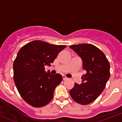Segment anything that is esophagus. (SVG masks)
<instances>
[{
    "label": "esophagus",
    "mask_w": 122,
    "mask_h": 122,
    "mask_svg": "<svg viewBox=\"0 0 122 122\" xmlns=\"http://www.w3.org/2000/svg\"><path fill=\"white\" fill-rule=\"evenodd\" d=\"M63 79L64 80H67V79H68V78H67V77H66L65 76H63Z\"/></svg>",
    "instance_id": "obj_1"
}]
</instances>
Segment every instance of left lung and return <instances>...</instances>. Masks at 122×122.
I'll return each instance as SVG.
<instances>
[{"label": "left lung", "instance_id": "1", "mask_svg": "<svg viewBox=\"0 0 122 122\" xmlns=\"http://www.w3.org/2000/svg\"><path fill=\"white\" fill-rule=\"evenodd\" d=\"M82 60L86 73L81 76L80 85L75 83L70 94L79 104L86 105L96 99L102 93L110 76V65L104 54L92 44L70 46Z\"/></svg>", "mask_w": 122, "mask_h": 122}]
</instances>
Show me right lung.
I'll use <instances>...</instances> for the list:
<instances>
[{"label":"right lung","mask_w":122,"mask_h":122,"mask_svg":"<svg viewBox=\"0 0 122 122\" xmlns=\"http://www.w3.org/2000/svg\"><path fill=\"white\" fill-rule=\"evenodd\" d=\"M66 46L34 41L22 47L13 63L14 80L22 98L30 105L46 106L53 97L54 89L63 80L60 74L46 73L58 54Z\"/></svg>","instance_id":"1"}]
</instances>
